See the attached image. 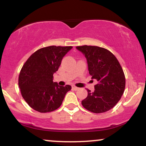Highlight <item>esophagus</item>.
<instances>
[{"label": "esophagus", "instance_id": "esophagus-1", "mask_svg": "<svg viewBox=\"0 0 146 146\" xmlns=\"http://www.w3.org/2000/svg\"><path fill=\"white\" fill-rule=\"evenodd\" d=\"M72 89L74 90H79V88L78 87H76L75 86H72Z\"/></svg>", "mask_w": 146, "mask_h": 146}]
</instances>
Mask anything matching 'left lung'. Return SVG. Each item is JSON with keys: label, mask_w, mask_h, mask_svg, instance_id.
<instances>
[{"label": "left lung", "mask_w": 146, "mask_h": 146, "mask_svg": "<svg viewBox=\"0 0 146 146\" xmlns=\"http://www.w3.org/2000/svg\"><path fill=\"white\" fill-rule=\"evenodd\" d=\"M76 48L84 55L89 74L98 82L94 91L87 89L88 96L82 104L92 113L108 111L119 101L125 90V78L121 65L116 57L104 48L84 45Z\"/></svg>", "instance_id": "1"}]
</instances>
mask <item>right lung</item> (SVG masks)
<instances>
[{
	"instance_id": "1",
	"label": "right lung",
	"mask_w": 146,
	"mask_h": 146,
	"mask_svg": "<svg viewBox=\"0 0 146 146\" xmlns=\"http://www.w3.org/2000/svg\"><path fill=\"white\" fill-rule=\"evenodd\" d=\"M73 46H49L38 49L28 58L22 68L18 85L22 96L31 108L40 113L58 109L70 85L59 86L53 82L63 57Z\"/></svg>"
}]
</instances>
